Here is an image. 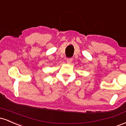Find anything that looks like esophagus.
Returning a JSON list of instances; mask_svg holds the SVG:
<instances>
[{
	"instance_id": "obj_1",
	"label": "esophagus",
	"mask_w": 126,
	"mask_h": 126,
	"mask_svg": "<svg viewBox=\"0 0 126 126\" xmlns=\"http://www.w3.org/2000/svg\"><path fill=\"white\" fill-rule=\"evenodd\" d=\"M72 58H69V59H67V60H66V62H67V63H69V64H70V63H72Z\"/></svg>"
}]
</instances>
